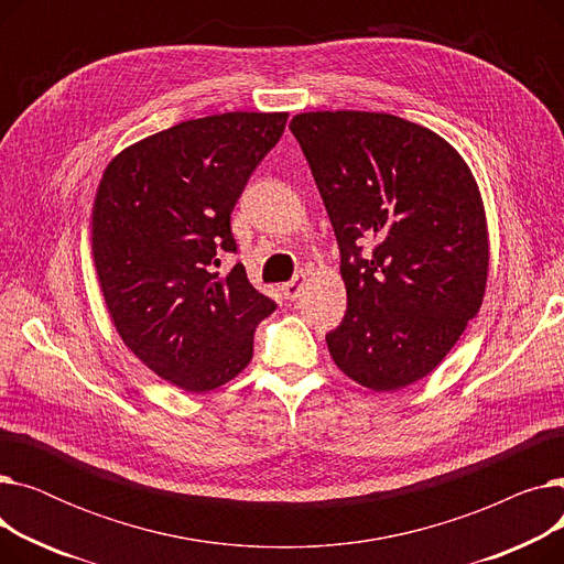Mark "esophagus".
<instances>
[{
  "label": "esophagus",
  "mask_w": 564,
  "mask_h": 564,
  "mask_svg": "<svg viewBox=\"0 0 564 564\" xmlns=\"http://www.w3.org/2000/svg\"><path fill=\"white\" fill-rule=\"evenodd\" d=\"M304 283H306V274H294L288 283H283L281 290H283V294H285V300H297L300 294H302Z\"/></svg>",
  "instance_id": "obj_1"
}]
</instances>
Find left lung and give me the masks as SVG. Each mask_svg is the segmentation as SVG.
Wrapping results in <instances>:
<instances>
[{"instance_id":"1","label":"left lung","mask_w":564,"mask_h":564,"mask_svg":"<svg viewBox=\"0 0 564 564\" xmlns=\"http://www.w3.org/2000/svg\"><path fill=\"white\" fill-rule=\"evenodd\" d=\"M332 219L347 311L336 366L389 393L430 375L482 306L489 240L470 169L436 132L375 111L290 121Z\"/></svg>"}]
</instances>
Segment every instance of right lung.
I'll return each instance as SVG.
<instances>
[{
  "label": "right lung",
  "instance_id": "1",
  "mask_svg": "<svg viewBox=\"0 0 564 564\" xmlns=\"http://www.w3.org/2000/svg\"><path fill=\"white\" fill-rule=\"evenodd\" d=\"M288 113L228 111L177 123L118 153L102 173L91 249L113 327L148 368L187 393L213 391L253 357L276 304L237 262L230 213L285 130Z\"/></svg>",
  "mask_w": 564,
  "mask_h": 564
}]
</instances>
